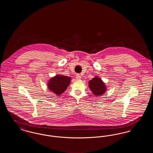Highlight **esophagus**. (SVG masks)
<instances>
[{"instance_id": "esophagus-1", "label": "esophagus", "mask_w": 153, "mask_h": 153, "mask_svg": "<svg viewBox=\"0 0 153 153\" xmlns=\"http://www.w3.org/2000/svg\"><path fill=\"white\" fill-rule=\"evenodd\" d=\"M76 77V79L78 80H81V76H80V74H77Z\"/></svg>"}]
</instances>
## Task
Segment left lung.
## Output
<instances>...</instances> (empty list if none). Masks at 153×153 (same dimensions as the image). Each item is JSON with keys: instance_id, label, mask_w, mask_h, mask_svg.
<instances>
[{"instance_id": "obj_1", "label": "left lung", "mask_w": 153, "mask_h": 153, "mask_svg": "<svg viewBox=\"0 0 153 153\" xmlns=\"http://www.w3.org/2000/svg\"><path fill=\"white\" fill-rule=\"evenodd\" d=\"M89 87L96 96H101L106 91L105 84L99 77H95L89 81Z\"/></svg>"}]
</instances>
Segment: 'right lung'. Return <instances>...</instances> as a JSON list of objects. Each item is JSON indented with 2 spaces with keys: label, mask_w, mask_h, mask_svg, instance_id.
<instances>
[{
  "label": "right lung",
  "mask_w": 153,
  "mask_h": 153,
  "mask_svg": "<svg viewBox=\"0 0 153 153\" xmlns=\"http://www.w3.org/2000/svg\"><path fill=\"white\" fill-rule=\"evenodd\" d=\"M71 77L63 75H57L49 81L48 88L49 90L56 95L62 94L71 82Z\"/></svg>",
  "instance_id": "right-lung-1"
}]
</instances>
